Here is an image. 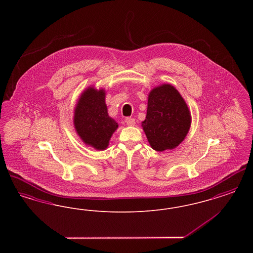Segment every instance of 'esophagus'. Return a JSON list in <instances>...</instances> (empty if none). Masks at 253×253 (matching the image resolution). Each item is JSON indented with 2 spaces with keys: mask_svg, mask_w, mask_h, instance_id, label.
I'll list each match as a JSON object with an SVG mask.
<instances>
[{
  "mask_svg": "<svg viewBox=\"0 0 253 253\" xmlns=\"http://www.w3.org/2000/svg\"><path fill=\"white\" fill-rule=\"evenodd\" d=\"M125 122H126V124H127L128 126H134V124H135L134 119H132V118H127V119L125 120Z\"/></svg>",
  "mask_w": 253,
  "mask_h": 253,
  "instance_id": "esophagus-1",
  "label": "esophagus"
}]
</instances>
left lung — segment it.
I'll use <instances>...</instances> for the list:
<instances>
[{"mask_svg":"<svg viewBox=\"0 0 253 253\" xmlns=\"http://www.w3.org/2000/svg\"><path fill=\"white\" fill-rule=\"evenodd\" d=\"M192 116L185 99L172 85H159L148 96L142 129L150 146L157 152L176 148L187 136Z\"/></svg>","mask_w":253,"mask_h":253,"instance_id":"1","label":"left lung"}]
</instances>
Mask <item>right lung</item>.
<instances>
[{
    "label": "right lung",
    "instance_id": "1",
    "mask_svg": "<svg viewBox=\"0 0 253 253\" xmlns=\"http://www.w3.org/2000/svg\"><path fill=\"white\" fill-rule=\"evenodd\" d=\"M105 90L89 86L80 96L74 109V128L87 146L97 151L107 149L118 122L108 115Z\"/></svg>",
    "mask_w": 253,
    "mask_h": 253
}]
</instances>
